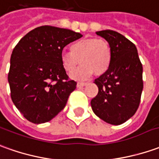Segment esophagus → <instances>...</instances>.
<instances>
[{"instance_id":"34e87169","label":"esophagus","mask_w":159,"mask_h":159,"mask_svg":"<svg viewBox=\"0 0 159 159\" xmlns=\"http://www.w3.org/2000/svg\"><path fill=\"white\" fill-rule=\"evenodd\" d=\"M87 84H88L87 83H77V84H76V87H77V88H82V87L86 86Z\"/></svg>"}]
</instances>
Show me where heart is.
Masks as SVG:
<instances>
[{"mask_svg":"<svg viewBox=\"0 0 159 159\" xmlns=\"http://www.w3.org/2000/svg\"><path fill=\"white\" fill-rule=\"evenodd\" d=\"M112 53L110 44L103 39L85 38L72 43L70 52L63 51L60 55V61L66 73L70 74L82 63L71 77L84 80L95 72L97 75L104 74L110 68Z\"/></svg>","mask_w":159,"mask_h":159,"instance_id":"heart-1","label":"heart"}]
</instances>
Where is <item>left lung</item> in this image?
<instances>
[{
  "instance_id": "1",
  "label": "left lung",
  "mask_w": 159,
  "mask_h": 159,
  "mask_svg": "<svg viewBox=\"0 0 159 159\" xmlns=\"http://www.w3.org/2000/svg\"><path fill=\"white\" fill-rule=\"evenodd\" d=\"M112 53L109 70L95 80L98 93L90 104L102 120L119 125L129 119L139 106L143 90V66L135 44L113 30L98 31Z\"/></svg>"
}]
</instances>
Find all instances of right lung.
I'll use <instances>...</instances> for the list:
<instances>
[{"mask_svg":"<svg viewBox=\"0 0 159 159\" xmlns=\"http://www.w3.org/2000/svg\"><path fill=\"white\" fill-rule=\"evenodd\" d=\"M83 34L42 26L31 30L13 49L7 76L14 104L27 120L43 124L65 107L76 83L62 69L60 55Z\"/></svg>","mask_w":159,"mask_h":159,"instance_id":"add662e5","label":"right lung"}]
</instances>
